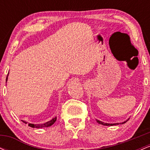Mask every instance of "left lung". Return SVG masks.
Masks as SVG:
<instances>
[{"mask_svg": "<svg viewBox=\"0 0 150 150\" xmlns=\"http://www.w3.org/2000/svg\"><path fill=\"white\" fill-rule=\"evenodd\" d=\"M97 120V123H99V124H101V125H108V126H109V125H118V124H119V123H104V122H101V121H100V120ZM128 119L127 120H125V121H124V122H123V123H120V124H123V123H126V122L128 121Z\"/></svg>", "mask_w": 150, "mask_h": 150, "instance_id": "left-lung-1", "label": "left lung"}]
</instances>
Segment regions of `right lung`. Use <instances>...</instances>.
Masks as SVG:
<instances>
[{"mask_svg":"<svg viewBox=\"0 0 150 150\" xmlns=\"http://www.w3.org/2000/svg\"><path fill=\"white\" fill-rule=\"evenodd\" d=\"M7 80H8V76L6 77V82H7ZM56 116L54 117V118H53V119H51V120H49V121L46 122L45 123H43V124H32V123H28V125L29 126L32 127V128H45V127H49L51 126V125H52L53 123L56 122ZM23 123H25V124H27V122L26 121H24V120H22Z\"/></svg>","mask_w":150,"mask_h":150,"instance_id":"1","label":"right lung"}]
</instances>
